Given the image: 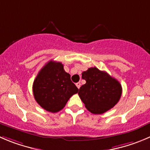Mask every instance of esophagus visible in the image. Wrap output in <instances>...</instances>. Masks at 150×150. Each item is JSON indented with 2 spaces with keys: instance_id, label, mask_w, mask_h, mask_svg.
Segmentation results:
<instances>
[{
  "instance_id": "1",
  "label": "esophagus",
  "mask_w": 150,
  "mask_h": 150,
  "mask_svg": "<svg viewBox=\"0 0 150 150\" xmlns=\"http://www.w3.org/2000/svg\"><path fill=\"white\" fill-rule=\"evenodd\" d=\"M76 87H77V88L79 89V88L81 87V83L80 82H77V83H76Z\"/></svg>"
}]
</instances>
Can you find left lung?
<instances>
[{
    "label": "left lung",
    "instance_id": "left-lung-1",
    "mask_svg": "<svg viewBox=\"0 0 150 150\" xmlns=\"http://www.w3.org/2000/svg\"><path fill=\"white\" fill-rule=\"evenodd\" d=\"M86 81L78 93L88 110L93 114H102L113 108L121 98L122 85L105 71L90 68L82 74Z\"/></svg>",
    "mask_w": 150,
    "mask_h": 150
}]
</instances>
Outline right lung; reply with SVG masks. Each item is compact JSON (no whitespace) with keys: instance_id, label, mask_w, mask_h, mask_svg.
Wrapping results in <instances>:
<instances>
[{"instance_id":"right-lung-1","label":"right lung","mask_w":150,"mask_h":150,"mask_svg":"<svg viewBox=\"0 0 150 150\" xmlns=\"http://www.w3.org/2000/svg\"><path fill=\"white\" fill-rule=\"evenodd\" d=\"M32 88L36 102L51 112L61 110L71 96L79 91L71 82L70 74L65 71L63 65L52 60L41 68Z\"/></svg>"}]
</instances>
